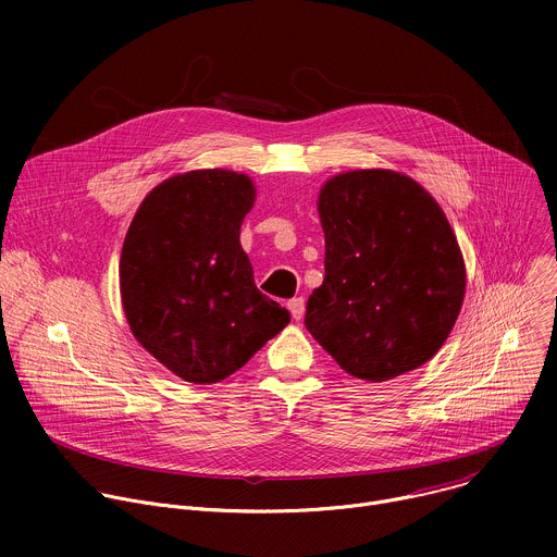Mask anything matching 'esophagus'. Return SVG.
<instances>
[{"label":"esophagus","mask_w":557,"mask_h":557,"mask_svg":"<svg viewBox=\"0 0 557 557\" xmlns=\"http://www.w3.org/2000/svg\"><path fill=\"white\" fill-rule=\"evenodd\" d=\"M288 310L293 314V320H301L304 312H306V299L304 297H293L288 299Z\"/></svg>","instance_id":"34e87169"}]
</instances>
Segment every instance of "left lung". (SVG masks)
I'll use <instances>...</instances> for the list:
<instances>
[{"label": "left lung", "instance_id": "1", "mask_svg": "<svg viewBox=\"0 0 557 557\" xmlns=\"http://www.w3.org/2000/svg\"><path fill=\"white\" fill-rule=\"evenodd\" d=\"M326 275L306 304V329L352 376L387 381L445 344L465 295L456 235L412 178L359 170L320 194Z\"/></svg>", "mask_w": 557, "mask_h": 557}]
</instances>
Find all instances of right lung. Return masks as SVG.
Returning a JSON list of instances; mask_svg holds the SVG:
<instances>
[{
	"instance_id": "add662e5",
	"label": "right lung",
	"mask_w": 557,
	"mask_h": 557,
	"mask_svg": "<svg viewBox=\"0 0 557 557\" xmlns=\"http://www.w3.org/2000/svg\"><path fill=\"white\" fill-rule=\"evenodd\" d=\"M253 200L245 174L189 172L158 185L125 235L121 297L129 329L185 381L226 379L290 322L258 290L240 247Z\"/></svg>"
}]
</instances>
